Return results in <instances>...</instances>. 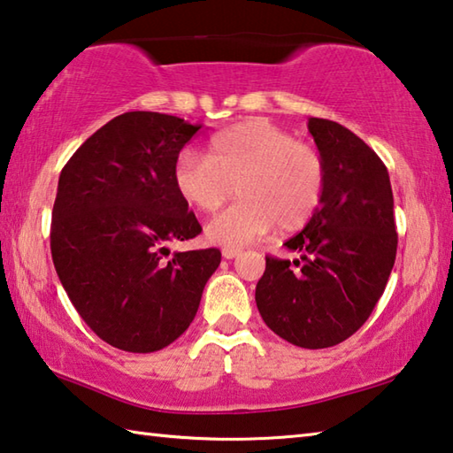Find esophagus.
I'll return each mask as SVG.
<instances>
[{
    "mask_svg": "<svg viewBox=\"0 0 453 453\" xmlns=\"http://www.w3.org/2000/svg\"><path fill=\"white\" fill-rule=\"evenodd\" d=\"M241 255V249H233V247H225L222 249V257H225L226 260H233Z\"/></svg>",
    "mask_w": 453,
    "mask_h": 453,
    "instance_id": "obj_1",
    "label": "esophagus"
}]
</instances>
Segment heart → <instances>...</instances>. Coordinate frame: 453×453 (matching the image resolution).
I'll use <instances>...</instances> for the list:
<instances>
[{
	"instance_id": "obj_1",
	"label": "heart",
	"mask_w": 453,
	"mask_h": 453,
	"mask_svg": "<svg viewBox=\"0 0 453 453\" xmlns=\"http://www.w3.org/2000/svg\"><path fill=\"white\" fill-rule=\"evenodd\" d=\"M177 193L201 212H214L233 196L231 209L206 225V239L242 247L271 233H296L322 201L326 166L308 142L266 119H250L214 134L206 157L185 150L174 163Z\"/></svg>"
}]
</instances>
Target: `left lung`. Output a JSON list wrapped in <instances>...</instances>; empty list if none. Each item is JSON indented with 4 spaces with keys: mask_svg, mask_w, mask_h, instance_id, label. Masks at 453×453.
I'll return each instance as SVG.
<instances>
[{
    "mask_svg": "<svg viewBox=\"0 0 453 453\" xmlns=\"http://www.w3.org/2000/svg\"><path fill=\"white\" fill-rule=\"evenodd\" d=\"M326 166L320 206L284 247L292 260L266 257L257 284L258 312L287 342L319 350L358 330L390 279L398 234L390 174L360 137L328 119H308Z\"/></svg>",
    "mask_w": 453,
    "mask_h": 453,
    "instance_id": "1",
    "label": "left lung"
}]
</instances>
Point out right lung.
<instances>
[{"label": "right lung", "instance_id": "right-lung-1", "mask_svg": "<svg viewBox=\"0 0 453 453\" xmlns=\"http://www.w3.org/2000/svg\"><path fill=\"white\" fill-rule=\"evenodd\" d=\"M201 125L129 111L79 147L59 174L51 257L71 304L125 352L174 342L220 265L219 249L173 252L203 231L173 182L180 149Z\"/></svg>", "mask_w": 453, "mask_h": 453}]
</instances>
